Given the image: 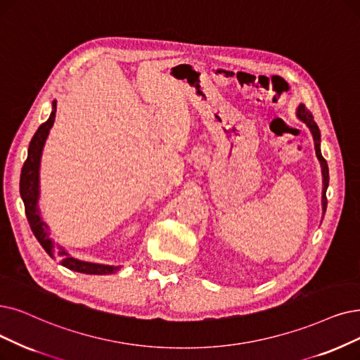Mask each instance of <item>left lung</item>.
Here are the masks:
<instances>
[{
	"mask_svg": "<svg viewBox=\"0 0 360 360\" xmlns=\"http://www.w3.org/2000/svg\"><path fill=\"white\" fill-rule=\"evenodd\" d=\"M297 118L300 121H303L309 127V130H310V133L313 136L316 156H318V160L321 162V168H322V183H323V188H322V212L325 214L326 204H328V200H326V189H328V184H329V169H328V164L325 161V158L322 156V152H321V131H319V127H318V124L314 122L313 115L310 113V110H307L303 103H301L297 108Z\"/></svg>",
	"mask_w": 360,
	"mask_h": 360,
	"instance_id": "left-lung-1",
	"label": "left lung"
}]
</instances>
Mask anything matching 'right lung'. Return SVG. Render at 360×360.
<instances>
[{
  "mask_svg": "<svg viewBox=\"0 0 360 360\" xmlns=\"http://www.w3.org/2000/svg\"><path fill=\"white\" fill-rule=\"evenodd\" d=\"M54 118H56V100H53L50 118L44 124L39 125V128L30 143L27 158H26V161L22 168L20 196H22V200L25 204L26 219H27V221H30L32 233L41 243V247L46 250V252L51 258H59V262L66 269H70V270L78 271V273H85V275H112V273H117L121 269V266L82 262V260H78V258H75V257L69 255L63 247L54 245V242L51 240L50 233H49L50 229L41 217L39 207H38L41 156H42V149H44L49 133L54 124Z\"/></svg>",
  "mask_w": 360,
  "mask_h": 360,
  "instance_id": "obj_1",
  "label": "right lung"
}]
</instances>
